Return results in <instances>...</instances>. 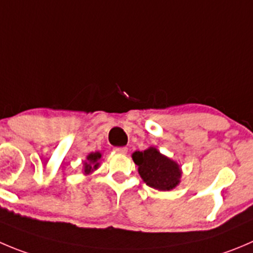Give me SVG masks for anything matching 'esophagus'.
<instances>
[{
  "mask_svg": "<svg viewBox=\"0 0 253 253\" xmlns=\"http://www.w3.org/2000/svg\"><path fill=\"white\" fill-rule=\"evenodd\" d=\"M114 151L116 152V153H119V154H126L127 153L126 147H115Z\"/></svg>",
  "mask_w": 253,
  "mask_h": 253,
  "instance_id": "esophagus-1",
  "label": "esophagus"
}]
</instances>
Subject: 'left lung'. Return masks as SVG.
Instances as JSON below:
<instances>
[{
    "label": "left lung",
    "instance_id": "8db88e82",
    "mask_svg": "<svg viewBox=\"0 0 253 253\" xmlns=\"http://www.w3.org/2000/svg\"><path fill=\"white\" fill-rule=\"evenodd\" d=\"M134 163L138 166V173L148 186L158 190H170L179 184L181 171L178 164L156 148L132 154Z\"/></svg>",
    "mask_w": 253,
    "mask_h": 253
}]
</instances>
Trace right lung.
Wrapping results in <instances>:
<instances>
[{"instance_id": "right-lung-1", "label": "right lung", "mask_w": 253, "mask_h": 253, "mask_svg": "<svg viewBox=\"0 0 253 253\" xmlns=\"http://www.w3.org/2000/svg\"><path fill=\"white\" fill-rule=\"evenodd\" d=\"M101 158V154L99 153V152H96V153H91V154H89V156H87V162H85L84 163V166H85V168H84V171L86 174H89L90 171H92L94 170V169H96L97 167H99V163H97V162H99V159Z\"/></svg>"}]
</instances>
